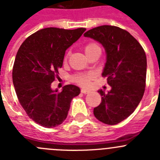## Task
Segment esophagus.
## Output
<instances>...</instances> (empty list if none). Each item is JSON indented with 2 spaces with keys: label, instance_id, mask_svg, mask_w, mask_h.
I'll list each match as a JSON object with an SVG mask.
<instances>
[{
  "label": "esophagus",
  "instance_id": "esophagus-1",
  "mask_svg": "<svg viewBox=\"0 0 160 160\" xmlns=\"http://www.w3.org/2000/svg\"><path fill=\"white\" fill-rule=\"evenodd\" d=\"M81 92L83 93V94H88V93L90 92V91H89V90H87V89L82 88V89H81Z\"/></svg>",
  "mask_w": 160,
  "mask_h": 160
}]
</instances>
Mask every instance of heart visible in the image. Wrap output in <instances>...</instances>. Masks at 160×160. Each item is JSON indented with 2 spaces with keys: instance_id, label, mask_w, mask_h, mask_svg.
Here are the masks:
<instances>
[{
  "instance_id": "b5f03b06",
  "label": "heart",
  "mask_w": 160,
  "mask_h": 160,
  "mask_svg": "<svg viewBox=\"0 0 160 160\" xmlns=\"http://www.w3.org/2000/svg\"><path fill=\"white\" fill-rule=\"evenodd\" d=\"M100 48L99 45L96 43H88V44H86L83 48L84 50V52H85L86 56L89 55L93 50H95L96 48ZM68 56H66L65 58L67 59ZM92 79V76L91 74H82V75H78L77 77H75V80L77 83H78L79 84L82 86H88L90 84L91 80Z\"/></svg>"
}]
</instances>
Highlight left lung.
I'll list each match as a JSON object with an SVG mask.
<instances>
[{
  "instance_id": "left-lung-1",
  "label": "left lung",
  "mask_w": 160,
  "mask_h": 160,
  "mask_svg": "<svg viewBox=\"0 0 160 160\" xmlns=\"http://www.w3.org/2000/svg\"><path fill=\"white\" fill-rule=\"evenodd\" d=\"M83 36L100 42L107 53L102 73L112 87L98 92L101 103L93 112L98 120L108 125L120 123L136 110L146 87L147 58L143 47L128 32L116 26L102 25Z\"/></svg>"
}]
</instances>
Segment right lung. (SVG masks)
<instances>
[{
    "mask_svg": "<svg viewBox=\"0 0 160 160\" xmlns=\"http://www.w3.org/2000/svg\"><path fill=\"white\" fill-rule=\"evenodd\" d=\"M86 28L68 30L46 28L36 32L22 43L16 56L12 82L20 103L30 119L44 128H54L67 118L70 103L80 90L68 84L62 92L51 84L58 78L65 51Z\"/></svg>",
    "mask_w": 160,
    "mask_h": 160,
    "instance_id": "1",
    "label": "right lung"
}]
</instances>
